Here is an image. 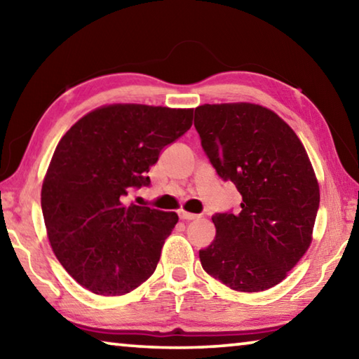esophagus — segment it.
<instances>
[{
	"label": "esophagus",
	"mask_w": 359,
	"mask_h": 359,
	"mask_svg": "<svg viewBox=\"0 0 359 359\" xmlns=\"http://www.w3.org/2000/svg\"><path fill=\"white\" fill-rule=\"evenodd\" d=\"M179 217L182 220H194V218H199V215L196 214H191V212H185V210H179Z\"/></svg>",
	"instance_id": "34e87169"
}]
</instances>
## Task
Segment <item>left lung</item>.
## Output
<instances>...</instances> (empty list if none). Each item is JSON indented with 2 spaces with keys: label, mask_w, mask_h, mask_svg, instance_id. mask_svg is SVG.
<instances>
[{
  "label": "left lung",
  "mask_w": 359,
  "mask_h": 359,
  "mask_svg": "<svg viewBox=\"0 0 359 359\" xmlns=\"http://www.w3.org/2000/svg\"><path fill=\"white\" fill-rule=\"evenodd\" d=\"M203 149L242 194L239 214H215L217 234L199 250L203 269L231 290L257 293L280 283L312 244L317 175L291 126L253 102L194 111Z\"/></svg>",
  "instance_id": "obj_1"
}]
</instances>
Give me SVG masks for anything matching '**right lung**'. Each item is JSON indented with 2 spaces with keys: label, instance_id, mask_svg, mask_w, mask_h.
I'll use <instances>...</instances> for the list:
<instances>
[{
  "label": "right lung",
  "instance_id": "add662e5",
  "mask_svg": "<svg viewBox=\"0 0 359 359\" xmlns=\"http://www.w3.org/2000/svg\"><path fill=\"white\" fill-rule=\"evenodd\" d=\"M193 123V109L106 104L60 139L41 190L52 250L68 274L101 296H121L154 274L179 217L125 204L149 185L161 149Z\"/></svg>",
  "mask_w": 359,
  "mask_h": 359
}]
</instances>
